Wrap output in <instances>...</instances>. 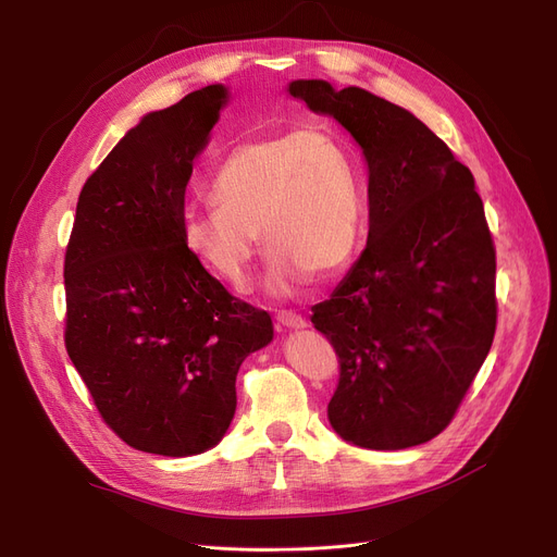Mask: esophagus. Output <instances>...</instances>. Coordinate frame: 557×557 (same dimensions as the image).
Listing matches in <instances>:
<instances>
[{"label":"esophagus","instance_id":"obj_1","mask_svg":"<svg viewBox=\"0 0 557 557\" xmlns=\"http://www.w3.org/2000/svg\"><path fill=\"white\" fill-rule=\"evenodd\" d=\"M276 323L285 330H305L307 327V320L293 313V311H278L276 313Z\"/></svg>","mask_w":557,"mask_h":557}]
</instances>
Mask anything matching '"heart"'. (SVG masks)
Returning <instances> with one entry per match:
<instances>
[{"label": "heart", "mask_w": 557, "mask_h": 557, "mask_svg": "<svg viewBox=\"0 0 557 557\" xmlns=\"http://www.w3.org/2000/svg\"><path fill=\"white\" fill-rule=\"evenodd\" d=\"M215 209H185L181 242L218 281L244 290L260 248L264 290L290 297L344 274L358 256L364 197L356 160L332 127L305 125L234 146L209 185Z\"/></svg>", "instance_id": "heart-1"}]
</instances>
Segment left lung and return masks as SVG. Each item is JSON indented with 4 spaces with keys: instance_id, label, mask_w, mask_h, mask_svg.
Wrapping results in <instances>:
<instances>
[{
    "instance_id": "8db88e82",
    "label": "left lung",
    "mask_w": 557,
    "mask_h": 557,
    "mask_svg": "<svg viewBox=\"0 0 557 557\" xmlns=\"http://www.w3.org/2000/svg\"><path fill=\"white\" fill-rule=\"evenodd\" d=\"M288 92L356 139L369 176L367 246L311 309L342 364L330 425L360 448L425 444L450 423L495 336V246L474 176L387 99L323 78Z\"/></svg>"
}]
</instances>
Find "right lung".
<instances>
[{
    "label": "right lung",
    "mask_w": 557,
    "mask_h": 557,
    "mask_svg": "<svg viewBox=\"0 0 557 557\" xmlns=\"http://www.w3.org/2000/svg\"><path fill=\"white\" fill-rule=\"evenodd\" d=\"M230 102L213 83L146 113L78 195L64 258L66 352L121 440L188 458L223 440L242 362L274 339L181 242L185 185Z\"/></svg>",
    "instance_id": "right-lung-1"
}]
</instances>
